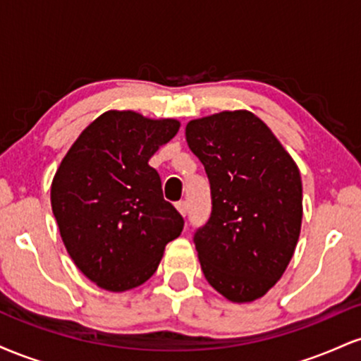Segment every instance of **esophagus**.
<instances>
[{
    "label": "esophagus",
    "instance_id": "34e87169",
    "mask_svg": "<svg viewBox=\"0 0 361 361\" xmlns=\"http://www.w3.org/2000/svg\"><path fill=\"white\" fill-rule=\"evenodd\" d=\"M176 209H178V212H180L181 215H186V212H188V204H186L185 200H180V202H176Z\"/></svg>",
    "mask_w": 361,
    "mask_h": 361
}]
</instances>
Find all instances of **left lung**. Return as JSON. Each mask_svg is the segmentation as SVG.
<instances>
[{
    "mask_svg": "<svg viewBox=\"0 0 361 361\" xmlns=\"http://www.w3.org/2000/svg\"><path fill=\"white\" fill-rule=\"evenodd\" d=\"M185 134L212 195L210 219L193 235L202 271L231 302L259 299L281 279L299 241V168L247 110L192 120Z\"/></svg>",
    "mask_w": 361,
    "mask_h": 361,
    "instance_id": "1",
    "label": "left lung"
}]
</instances>
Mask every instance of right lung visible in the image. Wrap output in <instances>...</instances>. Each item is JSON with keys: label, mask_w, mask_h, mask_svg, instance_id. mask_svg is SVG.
Masks as SVG:
<instances>
[{"label": "right lung", "mask_w": 361, "mask_h": 361, "mask_svg": "<svg viewBox=\"0 0 361 361\" xmlns=\"http://www.w3.org/2000/svg\"><path fill=\"white\" fill-rule=\"evenodd\" d=\"M175 118L110 110L91 122L61 161L51 204L66 250L98 287L126 292L154 275L183 217L164 200L149 159L176 135Z\"/></svg>", "instance_id": "1"}]
</instances>
